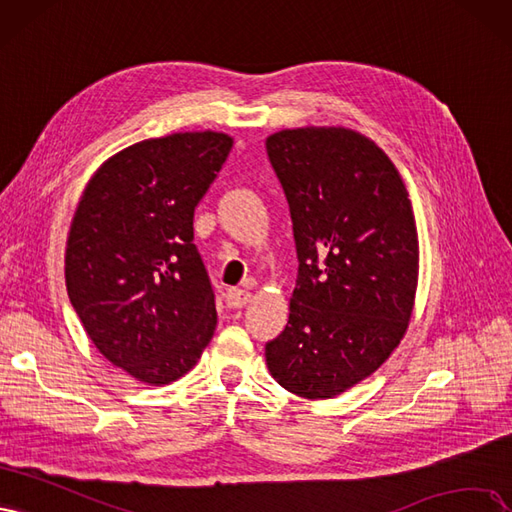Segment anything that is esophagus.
I'll return each instance as SVG.
<instances>
[{"mask_svg": "<svg viewBox=\"0 0 512 512\" xmlns=\"http://www.w3.org/2000/svg\"><path fill=\"white\" fill-rule=\"evenodd\" d=\"M249 298H251V293L249 291H244V289H229L227 293H225V304L229 306V308H242L246 302H249Z\"/></svg>", "mask_w": 512, "mask_h": 512, "instance_id": "obj_1", "label": "esophagus"}]
</instances>
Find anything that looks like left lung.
<instances>
[{
    "mask_svg": "<svg viewBox=\"0 0 512 512\" xmlns=\"http://www.w3.org/2000/svg\"><path fill=\"white\" fill-rule=\"evenodd\" d=\"M266 151L298 253L289 321L266 344V364L287 391L327 400L381 368L406 332L415 214L389 157L351 129H285Z\"/></svg>",
    "mask_w": 512,
    "mask_h": 512,
    "instance_id": "8db88e82",
    "label": "left lung"
}]
</instances>
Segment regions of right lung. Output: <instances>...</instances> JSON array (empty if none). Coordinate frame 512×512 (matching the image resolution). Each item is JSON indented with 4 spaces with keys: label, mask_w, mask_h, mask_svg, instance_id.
Returning a JSON list of instances; mask_svg holds the SVG:
<instances>
[{
    "label": "right lung",
    "mask_w": 512,
    "mask_h": 512,
    "mask_svg": "<svg viewBox=\"0 0 512 512\" xmlns=\"http://www.w3.org/2000/svg\"><path fill=\"white\" fill-rule=\"evenodd\" d=\"M232 144L217 131L138 142L110 157L78 202L65 251L70 302L100 353L142 383L187 374L217 327L193 214Z\"/></svg>",
    "instance_id": "obj_1"
}]
</instances>
